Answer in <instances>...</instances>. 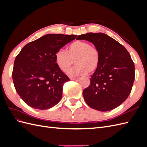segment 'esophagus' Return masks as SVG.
<instances>
[{"instance_id":"obj_1","label":"esophagus","mask_w":147,"mask_h":147,"mask_svg":"<svg viewBox=\"0 0 147 147\" xmlns=\"http://www.w3.org/2000/svg\"><path fill=\"white\" fill-rule=\"evenodd\" d=\"M70 79L72 80H77L79 79V78L78 77V78H71Z\"/></svg>"}]
</instances>
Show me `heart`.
<instances>
[{
  "mask_svg": "<svg viewBox=\"0 0 147 147\" xmlns=\"http://www.w3.org/2000/svg\"><path fill=\"white\" fill-rule=\"evenodd\" d=\"M100 56L97 48L84 41L77 40L69 45L66 52L59 50L55 55V61L58 67L67 72L74 64L75 65L67 74L70 77H78L92 72L100 63Z\"/></svg>",
  "mask_w": 147,
  "mask_h": 147,
  "instance_id": "heart-1",
  "label": "heart"
}]
</instances>
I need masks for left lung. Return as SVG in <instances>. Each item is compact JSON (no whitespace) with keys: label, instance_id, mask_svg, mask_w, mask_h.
Segmentation results:
<instances>
[{"label":"left lung","instance_id":"8db88e82","mask_svg":"<svg viewBox=\"0 0 147 147\" xmlns=\"http://www.w3.org/2000/svg\"><path fill=\"white\" fill-rule=\"evenodd\" d=\"M77 40L91 42L100 53L98 67L83 91L91 108L101 112L112 110L126 100L135 78V67L126 49L104 33L80 35Z\"/></svg>","mask_w":147,"mask_h":147}]
</instances>
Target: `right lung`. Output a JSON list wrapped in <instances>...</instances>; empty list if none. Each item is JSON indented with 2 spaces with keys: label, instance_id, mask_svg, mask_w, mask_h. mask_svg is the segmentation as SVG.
I'll list each match as a JSON object with an SVG mask.
<instances>
[{
  "label": "right lung",
  "instance_id": "obj_1",
  "mask_svg": "<svg viewBox=\"0 0 147 147\" xmlns=\"http://www.w3.org/2000/svg\"><path fill=\"white\" fill-rule=\"evenodd\" d=\"M76 35L49 34L26 45L16 57L12 78L18 94L35 109L59 103L64 83L70 79L58 67L56 53Z\"/></svg>",
  "mask_w": 147,
  "mask_h": 147
}]
</instances>
